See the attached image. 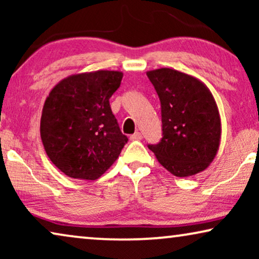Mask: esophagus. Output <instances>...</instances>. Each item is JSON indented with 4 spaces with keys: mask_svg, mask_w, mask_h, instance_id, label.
I'll return each instance as SVG.
<instances>
[{
    "mask_svg": "<svg viewBox=\"0 0 259 259\" xmlns=\"http://www.w3.org/2000/svg\"><path fill=\"white\" fill-rule=\"evenodd\" d=\"M141 139H143V134L140 132H136L131 136V140H141Z\"/></svg>",
    "mask_w": 259,
    "mask_h": 259,
    "instance_id": "obj_1",
    "label": "esophagus"
}]
</instances>
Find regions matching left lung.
Instances as JSON below:
<instances>
[{"mask_svg":"<svg viewBox=\"0 0 259 259\" xmlns=\"http://www.w3.org/2000/svg\"><path fill=\"white\" fill-rule=\"evenodd\" d=\"M161 104L162 138L148 145L159 164L173 176L186 178L206 169L217 154L221 115L206 84L172 68L148 70Z\"/></svg>","mask_w":259,"mask_h":259,"instance_id":"obj_1","label":"left lung"}]
</instances>
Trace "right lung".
I'll return each instance as SVG.
<instances>
[{
	"label": "right lung",
	"instance_id": "1",
	"mask_svg": "<svg viewBox=\"0 0 259 259\" xmlns=\"http://www.w3.org/2000/svg\"><path fill=\"white\" fill-rule=\"evenodd\" d=\"M122 76L119 70L102 69L73 74L56 83L46 99L42 144L53 164L70 178H100L128 140L109 106Z\"/></svg>",
	"mask_w": 259,
	"mask_h": 259
}]
</instances>
